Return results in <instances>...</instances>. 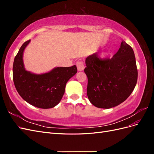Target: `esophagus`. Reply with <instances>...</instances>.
I'll list each match as a JSON object with an SVG mask.
<instances>
[{
  "label": "esophagus",
  "instance_id": "obj_1",
  "mask_svg": "<svg viewBox=\"0 0 154 154\" xmlns=\"http://www.w3.org/2000/svg\"><path fill=\"white\" fill-rule=\"evenodd\" d=\"M76 66L78 71H82L83 69H84V65H83V62L82 61H78L76 63Z\"/></svg>",
  "mask_w": 154,
  "mask_h": 154
}]
</instances>
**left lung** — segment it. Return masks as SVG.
Instances as JSON below:
<instances>
[{
	"label": "left lung",
	"mask_w": 154,
	"mask_h": 154,
	"mask_svg": "<svg viewBox=\"0 0 154 154\" xmlns=\"http://www.w3.org/2000/svg\"><path fill=\"white\" fill-rule=\"evenodd\" d=\"M87 96L97 108L110 109L123 103L134 91L137 69L134 51L122 41L111 58H100L97 53L85 60Z\"/></svg>",
	"instance_id": "8db88e82"
}]
</instances>
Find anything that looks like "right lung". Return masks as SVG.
<instances>
[{
  "label": "right lung",
  "mask_w": 154,
  "mask_h": 154,
  "mask_svg": "<svg viewBox=\"0 0 154 154\" xmlns=\"http://www.w3.org/2000/svg\"><path fill=\"white\" fill-rule=\"evenodd\" d=\"M30 41L22 44L14 60V84L19 95L30 105L44 109L53 108L61 101L66 83L76 74L77 67H58L38 74L27 71L23 62V53Z\"/></svg>",
  "instance_id": "obj_1"
}]
</instances>
